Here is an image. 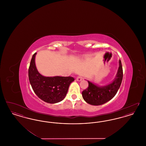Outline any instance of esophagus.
Masks as SVG:
<instances>
[{"instance_id":"obj_1","label":"esophagus","mask_w":146,"mask_h":146,"mask_svg":"<svg viewBox=\"0 0 146 146\" xmlns=\"http://www.w3.org/2000/svg\"><path fill=\"white\" fill-rule=\"evenodd\" d=\"M82 79H83V78L82 77V76H78V77H77L76 78V80L77 81H78V82H80V81H82Z\"/></svg>"}]
</instances>
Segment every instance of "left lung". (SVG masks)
<instances>
[{
  "label": "left lung",
  "mask_w": 146,
  "mask_h": 146,
  "mask_svg": "<svg viewBox=\"0 0 146 146\" xmlns=\"http://www.w3.org/2000/svg\"><path fill=\"white\" fill-rule=\"evenodd\" d=\"M123 76L122 65L119 60L117 74L111 83L100 86L88 80L89 86L82 92V96L84 101L94 106L101 105L110 101L118 92L123 80Z\"/></svg>",
  "instance_id": "obj_1"
}]
</instances>
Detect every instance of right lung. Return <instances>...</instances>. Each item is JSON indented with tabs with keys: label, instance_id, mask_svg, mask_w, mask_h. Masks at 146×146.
<instances>
[{
	"label": "right lung",
	"instance_id": "add662e5",
	"mask_svg": "<svg viewBox=\"0 0 146 146\" xmlns=\"http://www.w3.org/2000/svg\"><path fill=\"white\" fill-rule=\"evenodd\" d=\"M32 56L28 70L29 82L35 94L45 102L54 104L62 101L65 98L70 84L74 79L71 76H45L37 70L35 58Z\"/></svg>",
	"mask_w": 146,
	"mask_h": 146
}]
</instances>
